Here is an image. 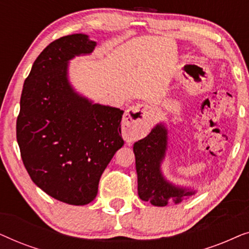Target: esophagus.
Here are the masks:
<instances>
[{
	"label": "esophagus",
	"instance_id": "34e87169",
	"mask_svg": "<svg viewBox=\"0 0 249 249\" xmlns=\"http://www.w3.org/2000/svg\"><path fill=\"white\" fill-rule=\"evenodd\" d=\"M154 110L151 105L142 103L131 107L124 114L122 124H124V134L125 136L138 135L148 128L152 121Z\"/></svg>",
	"mask_w": 249,
	"mask_h": 249
}]
</instances>
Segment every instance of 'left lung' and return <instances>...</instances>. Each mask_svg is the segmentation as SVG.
<instances>
[{
    "label": "left lung",
    "mask_w": 249,
    "mask_h": 249,
    "mask_svg": "<svg viewBox=\"0 0 249 249\" xmlns=\"http://www.w3.org/2000/svg\"><path fill=\"white\" fill-rule=\"evenodd\" d=\"M168 146V129L156 124L147 137L136 142L134 153L138 179V195L154 206H165L170 200L178 204L196 192L169 182L162 175L161 164Z\"/></svg>",
    "instance_id": "obj_1"
}]
</instances>
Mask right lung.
I'll use <instances>...</instances> for the list:
<instances>
[{
	"instance_id": "add662e5",
	"label": "right lung",
	"mask_w": 249,
	"mask_h": 249,
	"mask_svg": "<svg viewBox=\"0 0 249 249\" xmlns=\"http://www.w3.org/2000/svg\"><path fill=\"white\" fill-rule=\"evenodd\" d=\"M85 34L54 40L34 62L23 84L17 141L36 186L60 202L86 205L115 152L124 146V111L81 96L68 79V63L93 52Z\"/></svg>"
}]
</instances>
